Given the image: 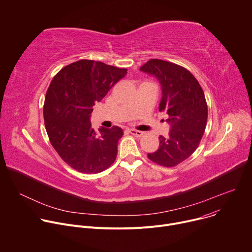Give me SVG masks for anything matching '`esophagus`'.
Masks as SVG:
<instances>
[{
    "label": "esophagus",
    "mask_w": 252,
    "mask_h": 252,
    "mask_svg": "<svg viewBox=\"0 0 252 252\" xmlns=\"http://www.w3.org/2000/svg\"><path fill=\"white\" fill-rule=\"evenodd\" d=\"M129 132H130L132 135L136 136V137H140L141 135H143V132H142V131L136 130V129H133V128H130V129H129Z\"/></svg>",
    "instance_id": "obj_1"
}]
</instances>
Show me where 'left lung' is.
I'll list each match as a JSON object with an SVG mask.
<instances>
[{"instance_id": "left-lung-1", "label": "left lung", "mask_w": 252, "mask_h": 252, "mask_svg": "<svg viewBox=\"0 0 252 252\" xmlns=\"http://www.w3.org/2000/svg\"><path fill=\"white\" fill-rule=\"evenodd\" d=\"M139 70L154 76L161 88L159 112L167 115L168 137L159 136L151 160L171 167L189 158L197 149L207 122V104L197 80L187 68L161 60H151Z\"/></svg>"}]
</instances>
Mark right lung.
Instances as JSON below:
<instances>
[{"label":"right lung","instance_id":"1","mask_svg":"<svg viewBox=\"0 0 252 252\" xmlns=\"http://www.w3.org/2000/svg\"><path fill=\"white\" fill-rule=\"evenodd\" d=\"M126 68L101 62L81 60L63 67L53 79L45 98L44 120L54 149L70 167L83 173H97L116 160L119 126L92 127L93 106L100 101Z\"/></svg>","mask_w":252,"mask_h":252}]
</instances>
